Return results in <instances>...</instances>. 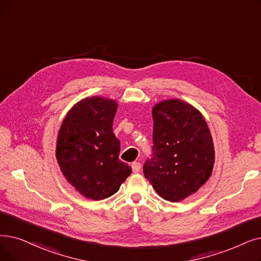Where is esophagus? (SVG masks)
Returning a JSON list of instances; mask_svg holds the SVG:
<instances>
[{"mask_svg":"<svg viewBox=\"0 0 261 261\" xmlns=\"http://www.w3.org/2000/svg\"><path fill=\"white\" fill-rule=\"evenodd\" d=\"M131 166H132V171H133V173H135V174L140 173V171H141V167H142V165H141V163H140V162H133Z\"/></svg>","mask_w":261,"mask_h":261,"instance_id":"obj_1","label":"esophagus"}]
</instances>
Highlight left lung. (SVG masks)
Segmentation results:
<instances>
[{
  "label": "left lung",
  "mask_w": 261,
  "mask_h": 261,
  "mask_svg": "<svg viewBox=\"0 0 261 261\" xmlns=\"http://www.w3.org/2000/svg\"><path fill=\"white\" fill-rule=\"evenodd\" d=\"M153 158L143 171L159 196L178 202L210 178L214 147L205 117L189 102L167 99L152 107Z\"/></svg>",
  "instance_id": "obj_1"
}]
</instances>
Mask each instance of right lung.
Wrapping results in <instances>:
<instances>
[{"instance_id":"right-lung-1","label":"right lung","mask_w":261,"mask_h":261,"mask_svg":"<svg viewBox=\"0 0 261 261\" xmlns=\"http://www.w3.org/2000/svg\"><path fill=\"white\" fill-rule=\"evenodd\" d=\"M116 100L82 99L61 124L55 155L66 180L86 198L101 200L115 194L132 173L119 160L120 142L113 133Z\"/></svg>"}]
</instances>
